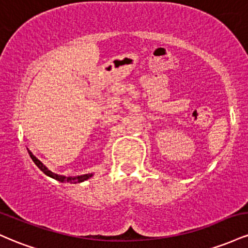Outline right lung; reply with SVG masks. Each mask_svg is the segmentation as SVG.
Segmentation results:
<instances>
[{
    "instance_id": "1",
    "label": "right lung",
    "mask_w": 248,
    "mask_h": 248,
    "mask_svg": "<svg viewBox=\"0 0 248 248\" xmlns=\"http://www.w3.org/2000/svg\"><path fill=\"white\" fill-rule=\"evenodd\" d=\"M29 152V155L31 157V160L35 162V164L37 167L39 168V169L42 170L43 172L45 173L46 176H49L51 178H55L56 181H59V182H70V183H81V182L86 181V179L91 178L93 176V173H86V175H81V176H76V177H72V176H69V177H66V176H62V175H58V173H55L52 172L51 170L47 169L46 167L44 166V164L42 163L41 161L38 160V158L36 157L35 155H33L32 153L30 152V150H28Z\"/></svg>"
}]
</instances>
